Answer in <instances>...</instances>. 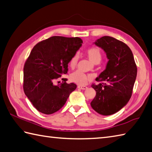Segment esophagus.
<instances>
[{
  "label": "esophagus",
  "instance_id": "34e87169",
  "mask_svg": "<svg viewBox=\"0 0 152 152\" xmlns=\"http://www.w3.org/2000/svg\"><path fill=\"white\" fill-rule=\"evenodd\" d=\"M77 87H78L79 88H81V89H83V90H85V89H86V88H87V86H85V85H79Z\"/></svg>",
  "mask_w": 152,
  "mask_h": 152
}]
</instances>
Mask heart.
I'll use <instances>...</instances> for the list:
<instances>
[{"label": "heart", "mask_w": 152, "mask_h": 152, "mask_svg": "<svg viewBox=\"0 0 152 152\" xmlns=\"http://www.w3.org/2000/svg\"><path fill=\"white\" fill-rule=\"evenodd\" d=\"M86 54L91 61L94 64H99L102 59V53L99 48L91 47L86 50ZM79 59V56L75 54L69 61V67L71 69L75 68ZM70 79L73 82L80 85H85L88 81H92L93 75L91 74H85L82 71L77 70L71 74Z\"/></svg>", "instance_id": "heart-1"}]
</instances>
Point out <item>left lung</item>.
Masks as SVG:
<instances>
[{
    "mask_svg": "<svg viewBox=\"0 0 152 152\" xmlns=\"http://www.w3.org/2000/svg\"><path fill=\"white\" fill-rule=\"evenodd\" d=\"M94 44L104 50L108 61L105 70L96 78L102 83L91 85L96 96L91 106L100 114L111 115L124 107L131 98L137 75L136 64L130 48L118 39L103 36Z\"/></svg>",
    "mask_w": 152,
    "mask_h": 152,
    "instance_id": "1",
    "label": "left lung"
}]
</instances>
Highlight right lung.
<instances>
[{
    "label": "right lung",
    "mask_w": 152,
    "mask_h": 152,
    "mask_svg": "<svg viewBox=\"0 0 152 152\" xmlns=\"http://www.w3.org/2000/svg\"><path fill=\"white\" fill-rule=\"evenodd\" d=\"M81 38L52 36L39 42L31 51L24 66L23 88L37 110L51 114L64 107L76 84L58 85L54 80L68 71L71 58L82 45Z\"/></svg>",
    "instance_id": "right-lung-1"
}]
</instances>
